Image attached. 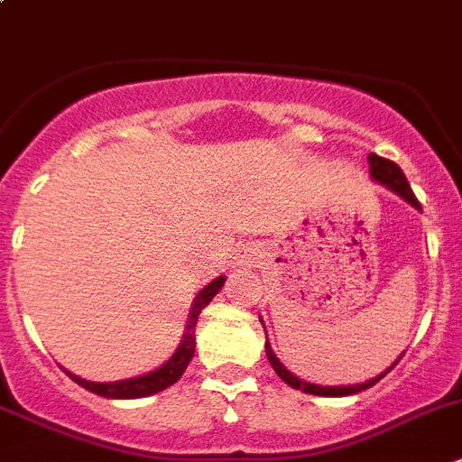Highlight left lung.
Returning <instances> with one entry per match:
<instances>
[{"instance_id": "obj_1", "label": "left lung", "mask_w": 462, "mask_h": 462, "mask_svg": "<svg viewBox=\"0 0 462 462\" xmlns=\"http://www.w3.org/2000/svg\"><path fill=\"white\" fill-rule=\"evenodd\" d=\"M369 171H372V178L376 180V182L385 184L387 189L396 191L401 198H406V200L411 202V205H415L417 209H421L420 200H417L415 193H412V189H411V184H408L406 175H403V171H401V168L396 166V163L392 162V159L378 157V154L372 152V154H369ZM266 357H269L271 367L275 369V374H278V376L282 378V381L287 383V385H291V387H294V390L305 392V394H317V396H348V394H357V392H362V390H369V387L376 385V383L381 381V378L385 376V374L390 372V369H394V365H396V362H399V360H396L394 365H392V367L387 369V372L381 374V376L372 378V381H367V383H360V385L323 387V385H312V383L300 381V378H296L294 374L287 372V369H284L282 365H280L278 357H275V353H273V348H271L269 339H266Z\"/></svg>"}]
</instances>
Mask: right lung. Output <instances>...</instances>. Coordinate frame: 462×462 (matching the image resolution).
Returning <instances> with one entry per match:
<instances>
[{
  "instance_id": "1",
  "label": "right lung",
  "mask_w": 462,
  "mask_h": 462,
  "mask_svg": "<svg viewBox=\"0 0 462 462\" xmlns=\"http://www.w3.org/2000/svg\"><path fill=\"white\" fill-rule=\"evenodd\" d=\"M226 278H217L214 282H209L205 290L198 294V299L193 300V308H191V317H189V326H187V333H184L182 344L180 348L175 351V356L163 365V367L154 369L152 374H145V376L139 378H129V381H116V383H90L84 381L79 376H72L70 372H66L68 376L72 378L75 383H79L84 390L93 392V394H100L106 396V399H141V396H150V394H157V392L166 390L171 387L172 383H178L180 376L184 374V369L189 367V362H191L193 351H196V323L198 317H200L202 310L211 303V299L218 294V290L223 287Z\"/></svg>"
}]
</instances>
